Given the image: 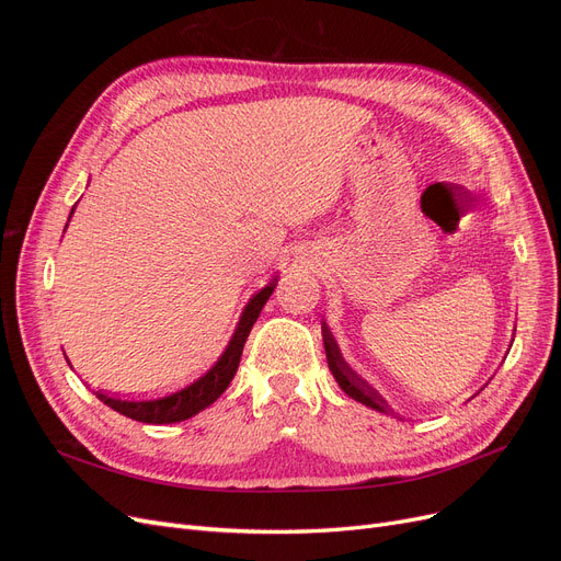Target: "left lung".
Wrapping results in <instances>:
<instances>
[{
	"mask_svg": "<svg viewBox=\"0 0 561 561\" xmlns=\"http://www.w3.org/2000/svg\"><path fill=\"white\" fill-rule=\"evenodd\" d=\"M322 342H325L328 365H330V371L334 375L339 388H342L348 398H353V400H358V402L371 407V410L388 414L390 410H388L386 400L377 393L375 388H371L367 381H363V379H360L358 375H355V371L344 363L342 353H339V346H336V342H334L332 332L328 330V325H322Z\"/></svg>",
	"mask_w": 561,
	"mask_h": 561,
	"instance_id": "obj_1",
	"label": "left lung"
}]
</instances>
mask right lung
I'll use <instances>...</instances> for the list:
<instances>
[{"label": "right lung", "instance_id": "add662e5", "mask_svg": "<svg viewBox=\"0 0 561 561\" xmlns=\"http://www.w3.org/2000/svg\"><path fill=\"white\" fill-rule=\"evenodd\" d=\"M276 285H278V278H271L266 287H262L257 295H252L248 307L241 313L239 325L233 330V336L229 339L225 353L219 355L215 365H210L201 377L171 390V393L154 396V398H118V396L103 393V390H95V398L100 402H105L107 407H112L114 412L142 423H178L184 419H192L201 410H206V407H210L219 396H222L227 386L231 383L236 369H239V363H241L245 339L254 322H257L264 304L268 301Z\"/></svg>", "mask_w": 561, "mask_h": 561}]
</instances>
